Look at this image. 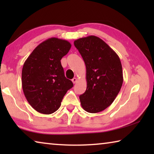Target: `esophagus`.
I'll return each mask as SVG.
<instances>
[{
	"label": "esophagus",
	"instance_id": "obj_1",
	"mask_svg": "<svg viewBox=\"0 0 154 154\" xmlns=\"http://www.w3.org/2000/svg\"><path fill=\"white\" fill-rule=\"evenodd\" d=\"M72 83H76V82H77V78L74 77L73 79H72Z\"/></svg>",
	"mask_w": 154,
	"mask_h": 154
}]
</instances>
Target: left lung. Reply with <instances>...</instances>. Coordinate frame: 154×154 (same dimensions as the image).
<instances>
[{
	"label": "left lung",
	"mask_w": 154,
	"mask_h": 154,
	"mask_svg": "<svg viewBox=\"0 0 154 154\" xmlns=\"http://www.w3.org/2000/svg\"><path fill=\"white\" fill-rule=\"evenodd\" d=\"M74 45L86 66L87 88L79 96L82 108L98 113L110 106L123 83L120 59L113 49L98 36L78 38Z\"/></svg>",
	"instance_id": "8db88e82"
}]
</instances>
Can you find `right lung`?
<instances>
[{
  "mask_svg": "<svg viewBox=\"0 0 154 154\" xmlns=\"http://www.w3.org/2000/svg\"><path fill=\"white\" fill-rule=\"evenodd\" d=\"M71 48L68 41L49 38L40 43L26 60L22 72L23 92L38 113L56 111L67 91L73 86L64 76L60 62Z\"/></svg>",
  "mask_w": 154,
  "mask_h": 154,
  "instance_id": "right-lung-1",
  "label": "right lung"
}]
</instances>
